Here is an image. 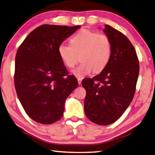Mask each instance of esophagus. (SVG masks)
<instances>
[{
  "instance_id": "34e87169",
  "label": "esophagus",
  "mask_w": 155,
  "mask_h": 155,
  "mask_svg": "<svg viewBox=\"0 0 155 155\" xmlns=\"http://www.w3.org/2000/svg\"><path fill=\"white\" fill-rule=\"evenodd\" d=\"M82 78H78V84H80L82 83Z\"/></svg>"
}]
</instances>
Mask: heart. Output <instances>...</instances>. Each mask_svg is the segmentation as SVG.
<instances>
[{"instance_id":"obj_1","label":"heart","mask_w":155,"mask_h":155,"mask_svg":"<svg viewBox=\"0 0 155 155\" xmlns=\"http://www.w3.org/2000/svg\"><path fill=\"white\" fill-rule=\"evenodd\" d=\"M58 54L67 67L73 68L79 61L82 62L73 70L78 76H85L94 70L98 73L104 70L112 56V43L104 34L84 30L71 39V44L62 43Z\"/></svg>"}]
</instances>
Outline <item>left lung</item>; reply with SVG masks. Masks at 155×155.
Masks as SVG:
<instances>
[{"label": "left lung", "mask_w": 155, "mask_h": 155, "mask_svg": "<svg viewBox=\"0 0 155 155\" xmlns=\"http://www.w3.org/2000/svg\"><path fill=\"white\" fill-rule=\"evenodd\" d=\"M104 32L112 43L109 62L99 75L85 78L84 111L87 118L99 125L114 123L123 114L134 98L140 64L134 45L125 35L109 25Z\"/></svg>", "instance_id": "1"}]
</instances>
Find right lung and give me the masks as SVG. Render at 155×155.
<instances>
[{"label":"right lung","instance_id":"obj_1","mask_svg":"<svg viewBox=\"0 0 155 155\" xmlns=\"http://www.w3.org/2000/svg\"><path fill=\"white\" fill-rule=\"evenodd\" d=\"M81 26L43 25L33 30L15 56V87L30 118L49 124L62 118L65 101L78 87L59 56L58 47Z\"/></svg>","mask_w":155,"mask_h":155}]
</instances>
